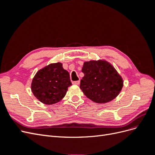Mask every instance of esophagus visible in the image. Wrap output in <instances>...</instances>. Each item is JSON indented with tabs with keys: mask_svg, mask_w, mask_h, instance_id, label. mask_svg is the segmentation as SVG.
<instances>
[{
	"mask_svg": "<svg viewBox=\"0 0 155 155\" xmlns=\"http://www.w3.org/2000/svg\"><path fill=\"white\" fill-rule=\"evenodd\" d=\"M79 83H80V81L78 80V81H73L72 83L74 84V85H79Z\"/></svg>",
	"mask_w": 155,
	"mask_h": 155,
	"instance_id": "34e87169",
	"label": "esophagus"
}]
</instances>
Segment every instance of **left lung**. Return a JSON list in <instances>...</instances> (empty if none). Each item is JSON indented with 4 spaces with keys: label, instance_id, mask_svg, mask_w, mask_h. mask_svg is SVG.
<instances>
[{
    "label": "left lung",
    "instance_id": "1",
    "mask_svg": "<svg viewBox=\"0 0 155 155\" xmlns=\"http://www.w3.org/2000/svg\"><path fill=\"white\" fill-rule=\"evenodd\" d=\"M80 88L88 99L98 104L114 100L123 87V80L114 68L106 61L85 62Z\"/></svg>",
    "mask_w": 155,
    "mask_h": 155
}]
</instances>
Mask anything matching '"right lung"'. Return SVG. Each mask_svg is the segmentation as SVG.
<instances>
[{"instance_id": "right-lung-1", "label": "right lung", "mask_w": 155, "mask_h": 155, "mask_svg": "<svg viewBox=\"0 0 155 155\" xmlns=\"http://www.w3.org/2000/svg\"><path fill=\"white\" fill-rule=\"evenodd\" d=\"M72 85L70 74L61 63L50 64L39 70L31 83V91L41 102L54 104L61 100Z\"/></svg>"}]
</instances>
